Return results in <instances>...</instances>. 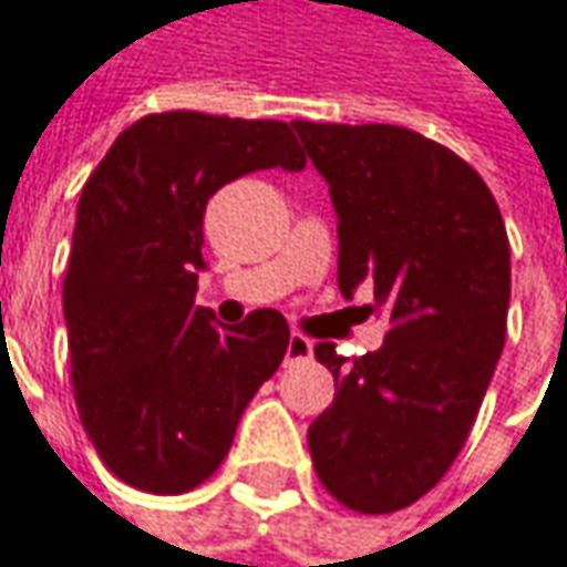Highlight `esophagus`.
Instances as JSON below:
<instances>
[{"mask_svg": "<svg viewBox=\"0 0 567 567\" xmlns=\"http://www.w3.org/2000/svg\"><path fill=\"white\" fill-rule=\"evenodd\" d=\"M313 355V342H310L308 336H301V332H291L288 336V349H285V361H301V358Z\"/></svg>", "mask_w": 567, "mask_h": 567, "instance_id": "esophagus-1", "label": "esophagus"}]
</instances>
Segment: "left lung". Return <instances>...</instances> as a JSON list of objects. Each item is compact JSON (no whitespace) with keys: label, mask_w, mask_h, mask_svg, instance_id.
<instances>
[{"label":"left lung","mask_w":567,"mask_h":567,"mask_svg":"<svg viewBox=\"0 0 567 567\" xmlns=\"http://www.w3.org/2000/svg\"><path fill=\"white\" fill-rule=\"evenodd\" d=\"M339 218V291L374 282L390 330L378 352L313 355L336 378L308 429L336 502L393 514L451 470L505 349L511 247L498 203L451 148L403 126L295 120Z\"/></svg>","instance_id":"left-lung-1"}]
</instances>
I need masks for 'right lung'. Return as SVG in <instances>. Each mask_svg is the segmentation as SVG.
<instances>
[{"instance_id":"right-lung-1","label":"right lung","mask_w":567,"mask_h":567,"mask_svg":"<svg viewBox=\"0 0 567 567\" xmlns=\"http://www.w3.org/2000/svg\"><path fill=\"white\" fill-rule=\"evenodd\" d=\"M282 120L148 113L87 177L62 313L75 406L116 480L152 495L206 482L288 349L279 310L215 327L196 308L206 203L244 174L301 171Z\"/></svg>"}]
</instances>
